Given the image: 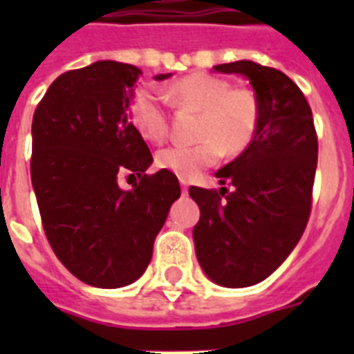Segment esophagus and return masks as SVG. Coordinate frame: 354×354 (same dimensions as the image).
<instances>
[{"instance_id":"1","label":"esophagus","mask_w":354,"mask_h":354,"mask_svg":"<svg viewBox=\"0 0 354 354\" xmlns=\"http://www.w3.org/2000/svg\"><path fill=\"white\" fill-rule=\"evenodd\" d=\"M180 183H182V191L183 193H187V180H183V178H180Z\"/></svg>"}]
</instances>
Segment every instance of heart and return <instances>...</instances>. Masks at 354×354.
<instances>
[{"label":"heart","mask_w":354,"mask_h":354,"mask_svg":"<svg viewBox=\"0 0 354 354\" xmlns=\"http://www.w3.org/2000/svg\"><path fill=\"white\" fill-rule=\"evenodd\" d=\"M167 102L182 112L198 113L194 145H174L156 156V165L183 180L198 176L222 158L250 149L261 127V102L250 88H236L216 75L191 73L158 90L145 86L133 93L128 115L139 136L150 143H163L171 118Z\"/></svg>","instance_id":"1"}]
</instances>
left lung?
<instances>
[{
  "instance_id": "1",
  "label": "left lung",
  "mask_w": 354,
  "mask_h": 354,
  "mask_svg": "<svg viewBox=\"0 0 354 354\" xmlns=\"http://www.w3.org/2000/svg\"><path fill=\"white\" fill-rule=\"evenodd\" d=\"M250 79L261 127L236 160L216 172L221 191L189 187L198 204L196 257L216 285L242 288L281 266L307 227L318 163V136L303 91L283 71L250 60L215 66Z\"/></svg>"
}]
</instances>
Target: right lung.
I'll return each mask as SVG.
<instances>
[{
    "label": "right lung",
    "mask_w": 354,
    "mask_h": 354,
    "mask_svg": "<svg viewBox=\"0 0 354 354\" xmlns=\"http://www.w3.org/2000/svg\"><path fill=\"white\" fill-rule=\"evenodd\" d=\"M139 75L113 60L66 71L32 118L30 180L47 241L77 279L99 288L143 275L182 193L172 172H145L152 154L128 115ZM127 171L140 182L122 192L117 178Z\"/></svg>",
    "instance_id": "obj_1"
}]
</instances>
